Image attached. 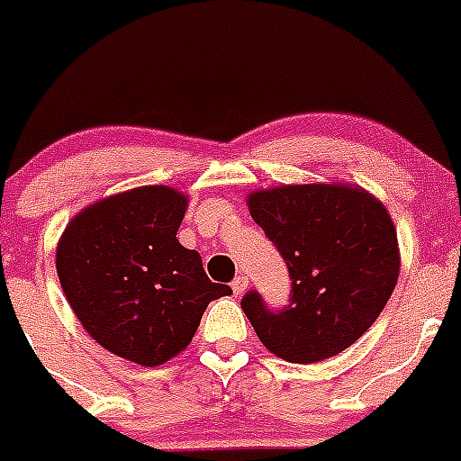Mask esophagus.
<instances>
[{
	"mask_svg": "<svg viewBox=\"0 0 461 461\" xmlns=\"http://www.w3.org/2000/svg\"><path fill=\"white\" fill-rule=\"evenodd\" d=\"M247 284H249V281H247V276H244V275L235 276L233 284H230V286H233V293H235V295H242V293L247 291Z\"/></svg>",
	"mask_w": 461,
	"mask_h": 461,
	"instance_id": "34e87169",
	"label": "esophagus"
}]
</instances>
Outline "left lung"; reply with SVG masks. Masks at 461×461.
I'll return each instance as SVG.
<instances>
[{"label": "left lung", "mask_w": 461, "mask_h": 461, "mask_svg": "<svg viewBox=\"0 0 461 461\" xmlns=\"http://www.w3.org/2000/svg\"><path fill=\"white\" fill-rule=\"evenodd\" d=\"M247 205L286 260L291 304L272 312L258 293L242 309L267 351L321 362L356 344L388 304L399 276L397 230L376 195L353 185L251 191Z\"/></svg>", "instance_id": "8db88e82"}]
</instances>
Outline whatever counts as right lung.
<instances>
[{
    "label": "right lung",
    "mask_w": 461,
    "mask_h": 461,
    "mask_svg": "<svg viewBox=\"0 0 461 461\" xmlns=\"http://www.w3.org/2000/svg\"><path fill=\"white\" fill-rule=\"evenodd\" d=\"M186 205L173 186H136L80 210L57 242V276L87 335L142 367L180 356L207 304L233 293L177 240Z\"/></svg>",
    "instance_id": "add662e5"
}]
</instances>
